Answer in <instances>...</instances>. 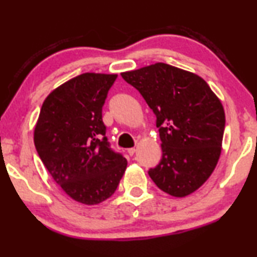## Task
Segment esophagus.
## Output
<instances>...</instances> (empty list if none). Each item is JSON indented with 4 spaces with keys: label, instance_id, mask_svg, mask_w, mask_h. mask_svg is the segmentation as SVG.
<instances>
[{
    "label": "esophagus",
    "instance_id": "esophagus-1",
    "mask_svg": "<svg viewBox=\"0 0 257 257\" xmlns=\"http://www.w3.org/2000/svg\"><path fill=\"white\" fill-rule=\"evenodd\" d=\"M135 152H137V148H135V147L128 148V154H129V156H134Z\"/></svg>",
    "mask_w": 257,
    "mask_h": 257
}]
</instances>
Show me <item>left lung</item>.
Returning <instances> with one entry per match:
<instances>
[{"mask_svg": "<svg viewBox=\"0 0 257 257\" xmlns=\"http://www.w3.org/2000/svg\"><path fill=\"white\" fill-rule=\"evenodd\" d=\"M157 117L163 157L148 175L159 189L183 197L212 175L220 157L224 107L196 74L156 63L120 74Z\"/></svg>", "mask_w": 257, "mask_h": 257, "instance_id": "1", "label": "left lung"}]
</instances>
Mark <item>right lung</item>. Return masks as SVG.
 Returning <instances> with one entry per match:
<instances>
[{
  "label": "right lung",
  "instance_id": "right-lung-1",
  "mask_svg": "<svg viewBox=\"0 0 257 257\" xmlns=\"http://www.w3.org/2000/svg\"><path fill=\"white\" fill-rule=\"evenodd\" d=\"M116 74L85 73L46 97L35 128L39 158L62 190L83 205L115 193L126 159L110 147L101 110Z\"/></svg>",
  "mask_w": 257,
  "mask_h": 257
}]
</instances>
